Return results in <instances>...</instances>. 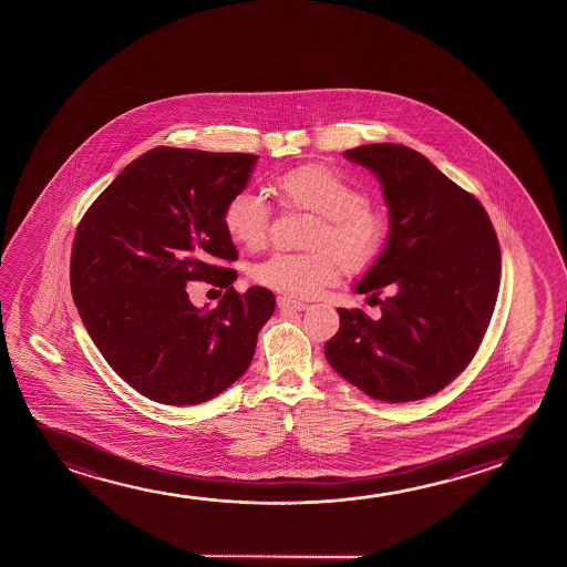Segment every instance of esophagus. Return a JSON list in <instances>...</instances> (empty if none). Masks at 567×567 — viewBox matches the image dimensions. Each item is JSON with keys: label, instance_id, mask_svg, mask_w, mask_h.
<instances>
[{"label": "esophagus", "instance_id": "34e87169", "mask_svg": "<svg viewBox=\"0 0 567 567\" xmlns=\"http://www.w3.org/2000/svg\"><path fill=\"white\" fill-rule=\"evenodd\" d=\"M277 303H279V310L285 311V313H296V311L308 310V303L296 302V300L287 298V296H279Z\"/></svg>", "mask_w": 567, "mask_h": 567}]
</instances>
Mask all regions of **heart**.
<instances>
[{
  "label": "heart",
  "mask_w": 567,
  "mask_h": 567,
  "mask_svg": "<svg viewBox=\"0 0 567 567\" xmlns=\"http://www.w3.org/2000/svg\"><path fill=\"white\" fill-rule=\"evenodd\" d=\"M272 192L285 209L319 215L310 246L321 249L275 251L251 267L249 275L257 285L288 298H313L339 279V261L347 271L362 272L383 254L389 236L385 213L365 202L362 187L326 164H302L282 172L272 179ZM271 223V205L246 189L234 194L223 209L226 234L244 248H264Z\"/></svg>",
  "instance_id": "b5f03b06"
}]
</instances>
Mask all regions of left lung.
Returning <instances> with one entry per match:
<instances>
[{"mask_svg":"<svg viewBox=\"0 0 567 567\" xmlns=\"http://www.w3.org/2000/svg\"><path fill=\"white\" fill-rule=\"evenodd\" d=\"M344 156L380 179L389 238L354 287L380 302V318L339 308L327 362L378 401L426 399L481 347L499 290V241L481 202L414 148L375 143ZM381 289L390 292L383 301Z\"/></svg>","mask_w":567,"mask_h":567,"instance_id":"1","label":"left lung"}]
</instances>
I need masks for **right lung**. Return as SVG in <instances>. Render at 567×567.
<instances>
[{"instance_id":"add662e5","label":"right lung","mask_w":567,"mask_h":567,"mask_svg":"<svg viewBox=\"0 0 567 567\" xmlns=\"http://www.w3.org/2000/svg\"><path fill=\"white\" fill-rule=\"evenodd\" d=\"M257 155L156 147L120 172L79 223L71 295L110 368L163 404L209 401L244 375L275 311L264 287L238 295L226 202L248 186ZM226 288L215 311L185 285Z\"/></svg>"}]
</instances>
